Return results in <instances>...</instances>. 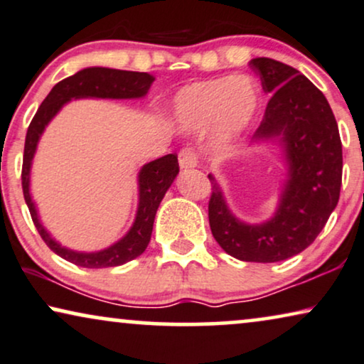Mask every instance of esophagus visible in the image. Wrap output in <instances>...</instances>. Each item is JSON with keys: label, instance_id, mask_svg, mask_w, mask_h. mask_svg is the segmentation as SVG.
<instances>
[{"label": "esophagus", "instance_id": "34e87169", "mask_svg": "<svg viewBox=\"0 0 364 364\" xmlns=\"http://www.w3.org/2000/svg\"><path fill=\"white\" fill-rule=\"evenodd\" d=\"M178 161L181 168H195L200 164V154L195 148H183L178 154Z\"/></svg>", "mask_w": 364, "mask_h": 364}]
</instances>
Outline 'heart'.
<instances>
[{
  "mask_svg": "<svg viewBox=\"0 0 364 364\" xmlns=\"http://www.w3.org/2000/svg\"><path fill=\"white\" fill-rule=\"evenodd\" d=\"M258 105L259 91L250 77L220 76L179 91L174 100V114L179 123L191 129L216 121L218 133L232 138L250 124Z\"/></svg>",
  "mask_w": 364,
  "mask_h": 364,
  "instance_id": "heart-1",
  "label": "heart"
}]
</instances>
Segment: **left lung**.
<instances>
[{"label":"left lung","instance_id":"1","mask_svg":"<svg viewBox=\"0 0 364 364\" xmlns=\"http://www.w3.org/2000/svg\"><path fill=\"white\" fill-rule=\"evenodd\" d=\"M250 66L258 71L264 93H271L255 138L283 141L289 179L273 220L251 226L231 215L216 179L208 174V218L218 245L232 258L274 263L306 250L336 208L341 138L328 100L306 76L271 58H255Z\"/></svg>","mask_w":364,"mask_h":364}]
</instances>
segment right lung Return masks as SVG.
Returning <instances> with one entry per match:
<instances>
[{
  "mask_svg": "<svg viewBox=\"0 0 364 364\" xmlns=\"http://www.w3.org/2000/svg\"><path fill=\"white\" fill-rule=\"evenodd\" d=\"M154 77L148 73L138 71H123L111 70V68H86L77 71L76 75L60 81L53 86L50 95L46 96L36 114L33 116L30 126H28L26 139H24V154L21 168V186L24 201L30 210L31 220L35 223L38 232L48 248L55 251L63 259L81 266V268H109V266H119L132 261L146 250L151 240L153 223L156 216L158 206L161 203L164 193L171 186L173 179L179 171L176 154H166V156L154 159V161L144 164L139 171V206L134 225L128 235L118 243L109 246L108 250L98 251V253H76V251L63 248L55 240L48 235L45 228L38 220L35 205L30 196V168L33 154L36 151L38 139H40L45 126L55 116L63 105L71 98H141L148 93L149 86Z\"/></svg>",
  "mask_w": 364,
  "mask_h": 364,
  "instance_id": "obj_1",
  "label": "right lung"
}]
</instances>
